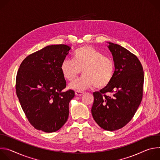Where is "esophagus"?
<instances>
[{"instance_id":"1","label":"esophagus","mask_w":160,"mask_h":160,"mask_svg":"<svg viewBox=\"0 0 160 160\" xmlns=\"http://www.w3.org/2000/svg\"><path fill=\"white\" fill-rule=\"evenodd\" d=\"M84 92H82V91H76L75 92V95L77 96H80L84 94Z\"/></svg>"}]
</instances>
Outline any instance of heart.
Masks as SVG:
<instances>
[{"label":"heart","mask_w":160,"mask_h":160,"mask_svg":"<svg viewBox=\"0 0 160 160\" xmlns=\"http://www.w3.org/2000/svg\"><path fill=\"white\" fill-rule=\"evenodd\" d=\"M73 61L66 59L61 65L64 78L72 82L81 73L83 76L71 83L69 88L81 91L92 87L101 89L107 87L114 77L115 62L109 58L104 56L99 51L91 46H83L73 54Z\"/></svg>","instance_id":"obj_1"}]
</instances>
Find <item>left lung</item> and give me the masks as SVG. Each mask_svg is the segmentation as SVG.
<instances>
[{
  "label": "left lung",
  "instance_id": "8db88e82",
  "mask_svg": "<svg viewBox=\"0 0 160 160\" xmlns=\"http://www.w3.org/2000/svg\"><path fill=\"white\" fill-rule=\"evenodd\" d=\"M108 43L115 65V74L107 87L93 93L91 112L100 127L114 131L125 126L138 110L142 99L144 77L138 57L120 45Z\"/></svg>",
  "mask_w": 160,
  "mask_h": 160
}]
</instances>
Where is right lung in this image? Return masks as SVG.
I'll return each instance as SVG.
<instances>
[{
    "instance_id": "obj_1",
    "label": "right lung",
    "mask_w": 160,
    "mask_h": 160,
    "mask_svg": "<svg viewBox=\"0 0 160 160\" xmlns=\"http://www.w3.org/2000/svg\"><path fill=\"white\" fill-rule=\"evenodd\" d=\"M71 48L51 45L27 56L19 66L16 94L31 125L51 133L60 129L69 116V102L75 92L66 88L61 65Z\"/></svg>"
}]
</instances>
